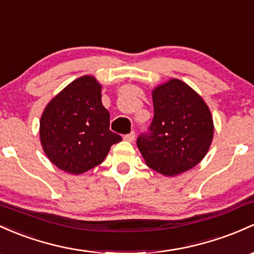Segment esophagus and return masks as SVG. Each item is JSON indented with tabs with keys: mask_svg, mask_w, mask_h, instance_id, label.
<instances>
[{
	"mask_svg": "<svg viewBox=\"0 0 254 254\" xmlns=\"http://www.w3.org/2000/svg\"><path fill=\"white\" fill-rule=\"evenodd\" d=\"M124 139L126 141H129V143H133V141H134V139H135V133L134 132H130L129 134L125 135Z\"/></svg>",
	"mask_w": 254,
	"mask_h": 254,
	"instance_id": "1",
	"label": "esophagus"
}]
</instances>
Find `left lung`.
Returning <instances> with one entry per match:
<instances>
[{
	"mask_svg": "<svg viewBox=\"0 0 254 254\" xmlns=\"http://www.w3.org/2000/svg\"><path fill=\"white\" fill-rule=\"evenodd\" d=\"M154 119L149 134L137 139L150 168L178 176L200 163L213 140V119L200 94L178 78L152 89Z\"/></svg>",
	"mask_w": 254,
	"mask_h": 254,
	"instance_id": "8db88e82",
	"label": "left lung"
}]
</instances>
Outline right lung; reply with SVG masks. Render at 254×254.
I'll return each instance as SVG.
<instances>
[{
  "label": "right lung",
  "mask_w": 254,
  "mask_h": 254,
  "mask_svg": "<svg viewBox=\"0 0 254 254\" xmlns=\"http://www.w3.org/2000/svg\"><path fill=\"white\" fill-rule=\"evenodd\" d=\"M110 114L102 103V84L84 75L48 103L40 120L43 151L59 170L81 174L100 165L111 145L122 140L110 130Z\"/></svg>",
  "instance_id": "1"
}]
</instances>
